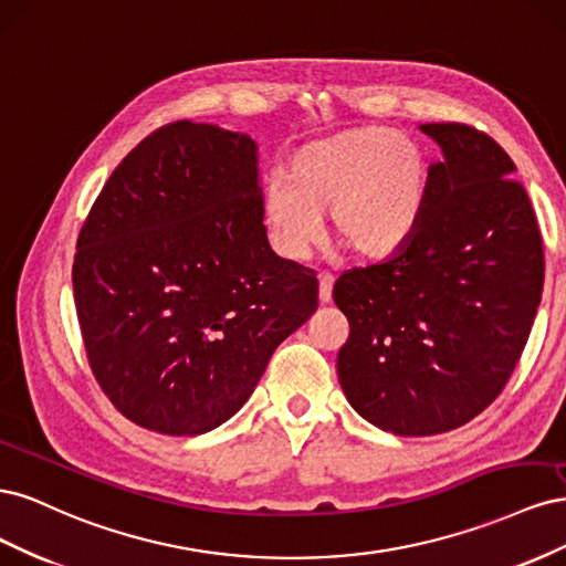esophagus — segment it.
<instances>
[{"mask_svg":"<svg viewBox=\"0 0 566 566\" xmlns=\"http://www.w3.org/2000/svg\"><path fill=\"white\" fill-rule=\"evenodd\" d=\"M333 297V276H328V273H321L318 276V300L321 304H328Z\"/></svg>","mask_w":566,"mask_h":566,"instance_id":"esophagus-1","label":"esophagus"}]
</instances>
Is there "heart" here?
<instances>
[{
	"label": "heart",
	"instance_id": "obj_1",
	"mask_svg": "<svg viewBox=\"0 0 566 566\" xmlns=\"http://www.w3.org/2000/svg\"><path fill=\"white\" fill-rule=\"evenodd\" d=\"M287 186L271 188L264 224L271 245L304 260L333 212L337 241L361 260H385L418 229L427 205V156L418 142L382 127L349 129L302 146Z\"/></svg>",
	"mask_w": 566,
	"mask_h": 566
}]
</instances>
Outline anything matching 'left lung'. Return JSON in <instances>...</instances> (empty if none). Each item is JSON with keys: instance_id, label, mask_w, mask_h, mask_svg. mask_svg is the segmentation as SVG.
<instances>
[{"instance_id": "left-lung-1", "label": "left lung", "mask_w": 566, "mask_h": 566, "mask_svg": "<svg viewBox=\"0 0 566 566\" xmlns=\"http://www.w3.org/2000/svg\"><path fill=\"white\" fill-rule=\"evenodd\" d=\"M420 129L443 160L427 172L418 229L333 287L349 321L339 385L358 416L399 437L455 430L499 397L545 276L536 212L507 153L462 123Z\"/></svg>"}]
</instances>
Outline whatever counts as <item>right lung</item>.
Here are the masks:
<instances>
[{
    "mask_svg": "<svg viewBox=\"0 0 566 566\" xmlns=\"http://www.w3.org/2000/svg\"><path fill=\"white\" fill-rule=\"evenodd\" d=\"M73 290L98 387L146 430L227 422L318 306L271 250L248 134L175 119L132 148L77 235Z\"/></svg>",
    "mask_w": 566,
    "mask_h": 566,
    "instance_id": "add662e5",
    "label": "right lung"
}]
</instances>
